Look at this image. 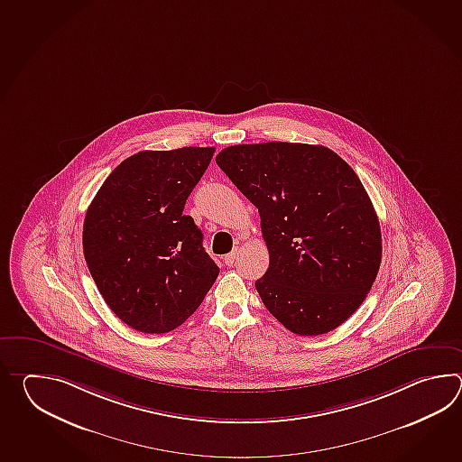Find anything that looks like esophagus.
Returning <instances> with one entry per match:
<instances>
[{
    "mask_svg": "<svg viewBox=\"0 0 462 462\" xmlns=\"http://www.w3.org/2000/svg\"><path fill=\"white\" fill-rule=\"evenodd\" d=\"M236 259H237V251H233V253H229V254L225 255L223 263H225L227 267H231V265L235 264Z\"/></svg>",
    "mask_w": 462,
    "mask_h": 462,
    "instance_id": "1",
    "label": "esophagus"
}]
</instances>
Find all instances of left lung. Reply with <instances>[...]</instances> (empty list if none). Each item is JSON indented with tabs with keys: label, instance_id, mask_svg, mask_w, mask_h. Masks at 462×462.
I'll use <instances>...</instances> for the list:
<instances>
[{
	"label": "left lung",
	"instance_id": "8db88e82",
	"mask_svg": "<svg viewBox=\"0 0 462 462\" xmlns=\"http://www.w3.org/2000/svg\"><path fill=\"white\" fill-rule=\"evenodd\" d=\"M217 163L259 211L265 309L305 337L344 324L382 263L378 217L352 167L330 148L289 142L233 145Z\"/></svg>",
	"mask_w": 462,
	"mask_h": 462
}]
</instances>
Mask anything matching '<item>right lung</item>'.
<instances>
[{"mask_svg": "<svg viewBox=\"0 0 462 462\" xmlns=\"http://www.w3.org/2000/svg\"><path fill=\"white\" fill-rule=\"evenodd\" d=\"M213 153V147L138 152L108 175L86 213L90 275L110 310L138 332L180 327L219 274L203 233L183 215Z\"/></svg>", "mask_w": 462, "mask_h": 462, "instance_id": "obj_1", "label": "right lung"}]
</instances>
